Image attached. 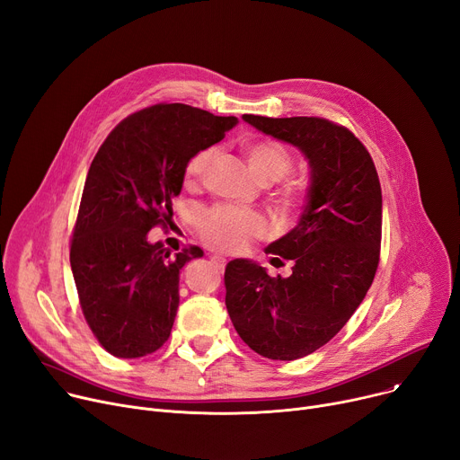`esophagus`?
I'll return each instance as SVG.
<instances>
[{
    "label": "esophagus",
    "instance_id": "esophagus-1",
    "mask_svg": "<svg viewBox=\"0 0 460 460\" xmlns=\"http://www.w3.org/2000/svg\"><path fill=\"white\" fill-rule=\"evenodd\" d=\"M211 263H215V265H217L219 269H225L226 260H225L223 256H211Z\"/></svg>",
    "mask_w": 460,
    "mask_h": 460
}]
</instances>
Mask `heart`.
Here are the masks:
<instances>
[{
    "instance_id": "obj_1",
    "label": "heart",
    "mask_w": 460,
    "mask_h": 460,
    "mask_svg": "<svg viewBox=\"0 0 460 460\" xmlns=\"http://www.w3.org/2000/svg\"><path fill=\"white\" fill-rule=\"evenodd\" d=\"M215 150L204 146L189 155L183 165V183L187 187L197 185L208 171ZM251 172L260 183H273L284 178L293 157L289 150L273 139H258L243 148ZM303 200V187L299 183H288L280 191V204L284 209L293 211ZM197 232L206 245L219 252H237L249 245V241L263 235L265 223L252 211H241L230 206H215L202 213L195 221Z\"/></svg>"
}]
</instances>
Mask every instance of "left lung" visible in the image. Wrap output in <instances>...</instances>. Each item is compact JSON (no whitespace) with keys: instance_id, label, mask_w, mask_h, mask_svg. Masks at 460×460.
<instances>
[{"instance_id":"left-lung-1","label":"left lung","mask_w":460,"mask_h":460,"mask_svg":"<svg viewBox=\"0 0 460 460\" xmlns=\"http://www.w3.org/2000/svg\"><path fill=\"white\" fill-rule=\"evenodd\" d=\"M265 135L299 148L310 165L301 221L265 249L291 260V275L232 260L226 310L241 340L271 360H296L331 341L355 314L381 256L383 193L366 146L319 117L243 115ZM279 260V258H273Z\"/></svg>"}]
</instances>
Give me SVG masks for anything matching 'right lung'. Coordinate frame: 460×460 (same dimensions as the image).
Listing matches in <instances>:
<instances>
[{
	"mask_svg": "<svg viewBox=\"0 0 460 460\" xmlns=\"http://www.w3.org/2000/svg\"><path fill=\"white\" fill-rule=\"evenodd\" d=\"M237 124L185 103H155L124 119L94 155L70 241L81 310L100 345L141 358L164 345L180 303V269L204 252L174 258L148 232L172 217L189 155Z\"/></svg>",
	"mask_w": 460,
	"mask_h": 460,
	"instance_id": "1",
	"label": "right lung"
}]
</instances>
